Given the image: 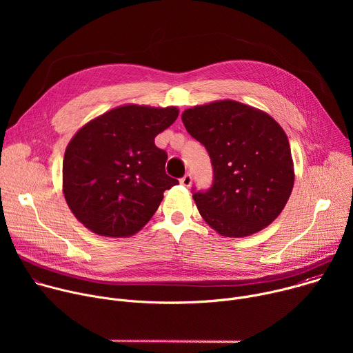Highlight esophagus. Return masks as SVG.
Listing matches in <instances>:
<instances>
[{
  "label": "esophagus",
  "instance_id": "esophagus-1",
  "mask_svg": "<svg viewBox=\"0 0 353 353\" xmlns=\"http://www.w3.org/2000/svg\"><path fill=\"white\" fill-rule=\"evenodd\" d=\"M191 183H192V177H191V174H188V173H187L184 177L180 179V184L184 185V187H190Z\"/></svg>",
  "mask_w": 353,
  "mask_h": 353
}]
</instances>
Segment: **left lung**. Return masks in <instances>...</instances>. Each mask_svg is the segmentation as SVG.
<instances>
[{"mask_svg":"<svg viewBox=\"0 0 353 353\" xmlns=\"http://www.w3.org/2000/svg\"><path fill=\"white\" fill-rule=\"evenodd\" d=\"M181 120L207 148L214 168L210 191L192 195L203 219L225 237H245L271 225L294 183L283 128L268 113L230 99L185 109Z\"/></svg>","mask_w":353,"mask_h":353,"instance_id":"8db88e82","label":"left lung"}]
</instances>
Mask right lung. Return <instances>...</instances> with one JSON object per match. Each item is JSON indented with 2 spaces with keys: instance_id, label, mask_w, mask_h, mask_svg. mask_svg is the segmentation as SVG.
Returning a JSON list of instances; mask_svg holds the SVG:
<instances>
[{
  "instance_id": "obj_1",
  "label": "right lung",
  "mask_w": 353,
  "mask_h": 353,
  "mask_svg": "<svg viewBox=\"0 0 353 353\" xmlns=\"http://www.w3.org/2000/svg\"><path fill=\"white\" fill-rule=\"evenodd\" d=\"M179 109L123 105L82 125L67 145L63 192L74 216L105 237L139 232L179 181L165 172L168 155L155 137Z\"/></svg>"
}]
</instances>
